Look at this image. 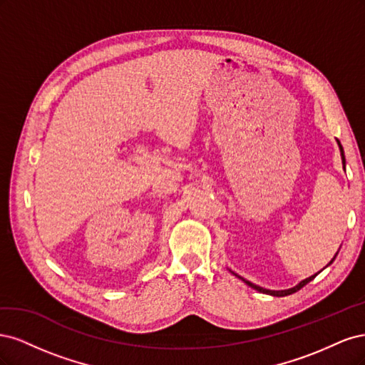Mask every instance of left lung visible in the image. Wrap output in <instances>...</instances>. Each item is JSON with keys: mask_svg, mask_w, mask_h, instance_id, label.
Masks as SVG:
<instances>
[{"mask_svg": "<svg viewBox=\"0 0 365 365\" xmlns=\"http://www.w3.org/2000/svg\"><path fill=\"white\" fill-rule=\"evenodd\" d=\"M336 143H338V148H339V152H341V160H342V165H346V157H344V150H342V146H341L339 140H336ZM336 256H338V252L335 254L334 259L327 263V267H329V264H332V262L335 260V257H336ZM323 269H324V268H323ZM230 272H233V271L230 269ZM233 274L236 275L237 279H240L242 282L247 283L248 286H251L252 289H256V291H259V292H262V294H268V295H272V297H286V295H291V294H294V292H297V291H300V289L303 288V286H306L309 282H312V280L317 277V275H318V272H317V274H314V275H311V277H307V279L302 280V282L298 283V284H295L294 288H289V289H280V291H274V289H267V288H262V286H259V284H254V283H251L250 280H245L244 277H240V275H237L236 272H233Z\"/></svg>", "mask_w": 365, "mask_h": 365, "instance_id": "1", "label": "left lung"}]
</instances>
